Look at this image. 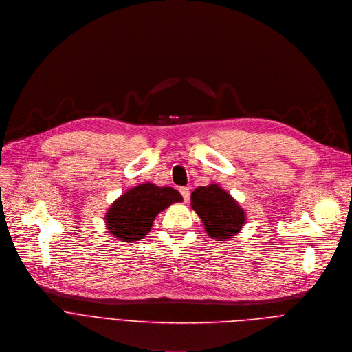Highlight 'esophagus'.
Returning <instances> with one entry per match:
<instances>
[{"label":"esophagus","instance_id":"obj_1","mask_svg":"<svg viewBox=\"0 0 352 352\" xmlns=\"http://www.w3.org/2000/svg\"><path fill=\"white\" fill-rule=\"evenodd\" d=\"M180 194L183 195L184 202H188V201H190V190H188L187 187H182V188H180Z\"/></svg>","mask_w":352,"mask_h":352}]
</instances>
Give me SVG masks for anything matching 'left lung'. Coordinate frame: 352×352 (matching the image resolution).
I'll return each mask as SVG.
<instances>
[{
  "mask_svg": "<svg viewBox=\"0 0 352 352\" xmlns=\"http://www.w3.org/2000/svg\"><path fill=\"white\" fill-rule=\"evenodd\" d=\"M191 208L202 221L206 234L217 241L233 239L247 221L244 208L217 183L195 188L191 192Z\"/></svg>",
  "mask_w": 352,
  "mask_h": 352,
  "instance_id": "1",
  "label": "left lung"
}]
</instances>
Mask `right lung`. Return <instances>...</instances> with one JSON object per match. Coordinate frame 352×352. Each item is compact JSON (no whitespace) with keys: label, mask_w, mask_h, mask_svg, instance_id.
I'll list each match as a JSON object with an SVG mask.
<instances>
[{"label":"right lung","mask_w":352,"mask_h":352,"mask_svg":"<svg viewBox=\"0 0 352 352\" xmlns=\"http://www.w3.org/2000/svg\"><path fill=\"white\" fill-rule=\"evenodd\" d=\"M182 201L180 192L172 187L142 183L129 188L112 202L104 222L115 240L122 243L138 241L150 233L158 214Z\"/></svg>","instance_id":"right-lung-1"}]
</instances>
